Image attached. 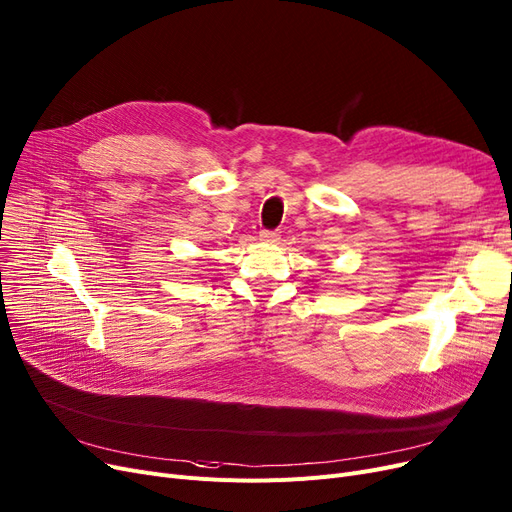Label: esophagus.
Instances as JSON below:
<instances>
[{
    "label": "esophagus",
    "instance_id": "obj_1",
    "mask_svg": "<svg viewBox=\"0 0 512 512\" xmlns=\"http://www.w3.org/2000/svg\"><path fill=\"white\" fill-rule=\"evenodd\" d=\"M278 236H280V234H278L276 230H261V232H259V238L265 240V242H276Z\"/></svg>",
    "mask_w": 512,
    "mask_h": 512
}]
</instances>
